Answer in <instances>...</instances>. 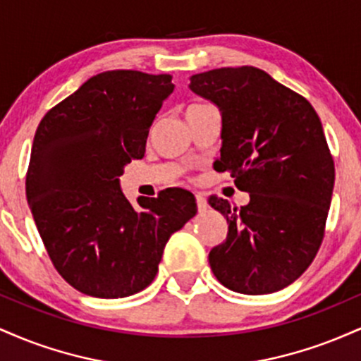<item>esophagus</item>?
<instances>
[{"label":"esophagus","instance_id":"obj_1","mask_svg":"<svg viewBox=\"0 0 361 361\" xmlns=\"http://www.w3.org/2000/svg\"><path fill=\"white\" fill-rule=\"evenodd\" d=\"M195 198H197V207H198V212H205L207 210V198L204 193H195Z\"/></svg>","mask_w":361,"mask_h":361}]
</instances>
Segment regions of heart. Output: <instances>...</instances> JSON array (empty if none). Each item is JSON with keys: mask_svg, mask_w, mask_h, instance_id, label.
<instances>
[{"mask_svg": "<svg viewBox=\"0 0 361 361\" xmlns=\"http://www.w3.org/2000/svg\"><path fill=\"white\" fill-rule=\"evenodd\" d=\"M192 106H198V105H192Z\"/></svg>", "mask_w": 361, "mask_h": 361, "instance_id": "heart-1", "label": "heart"}]
</instances>
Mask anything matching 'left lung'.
<instances>
[{
  "label": "left lung",
  "instance_id": "8db88e82",
  "mask_svg": "<svg viewBox=\"0 0 361 361\" xmlns=\"http://www.w3.org/2000/svg\"><path fill=\"white\" fill-rule=\"evenodd\" d=\"M190 90L222 111L219 173H229L250 204H209L229 224L209 252L215 279L246 295L288 287L309 268L324 239L334 161L322 123L304 97L252 66L192 76Z\"/></svg>",
  "mask_w": 361,
  "mask_h": 361
}]
</instances>
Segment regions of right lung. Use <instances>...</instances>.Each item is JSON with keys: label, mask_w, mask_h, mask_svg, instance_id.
Masks as SVG:
<instances>
[{"label": "right lung", "mask_w": 361, "mask_h": 361, "mask_svg": "<svg viewBox=\"0 0 361 361\" xmlns=\"http://www.w3.org/2000/svg\"><path fill=\"white\" fill-rule=\"evenodd\" d=\"M171 74L105 71L52 106L37 127L27 200L54 268L98 299L134 295L154 280L169 235L197 214L188 190L132 205L118 176L146 152Z\"/></svg>", "instance_id": "right-lung-1"}]
</instances>
